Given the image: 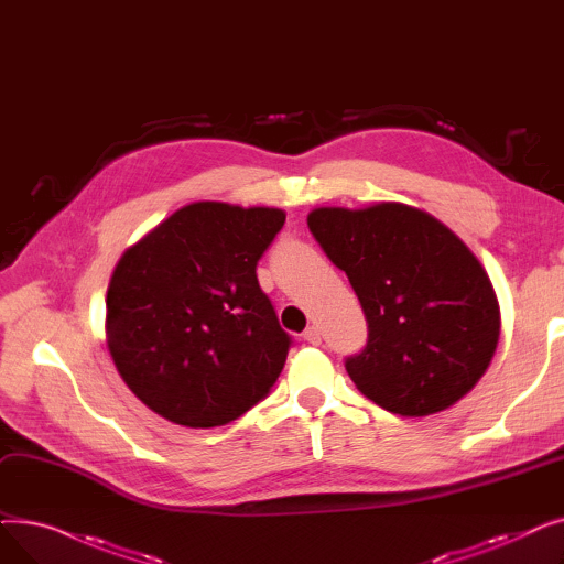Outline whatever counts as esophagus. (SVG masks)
<instances>
[{"instance_id":"1","label":"esophagus","mask_w":564,"mask_h":564,"mask_svg":"<svg viewBox=\"0 0 564 564\" xmlns=\"http://www.w3.org/2000/svg\"><path fill=\"white\" fill-rule=\"evenodd\" d=\"M302 336H304V340L311 343V345H319V343H322V334H319L317 327H308Z\"/></svg>"}]
</instances>
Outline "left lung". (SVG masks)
<instances>
[{
  "label": "left lung",
  "instance_id": "obj_1",
  "mask_svg": "<svg viewBox=\"0 0 564 564\" xmlns=\"http://www.w3.org/2000/svg\"><path fill=\"white\" fill-rule=\"evenodd\" d=\"M308 228L361 302L368 340L345 370L366 398L430 416L476 387L500 313L482 264L451 228L402 203L317 207Z\"/></svg>",
  "mask_w": 564,
  "mask_h": 564
}]
</instances>
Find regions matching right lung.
<instances>
[{
  "instance_id": "right-lung-1",
  "label": "right lung",
  "mask_w": 564,
  "mask_h": 564,
  "mask_svg": "<svg viewBox=\"0 0 564 564\" xmlns=\"http://www.w3.org/2000/svg\"><path fill=\"white\" fill-rule=\"evenodd\" d=\"M285 224L276 207H181L118 260L107 345L130 391L162 419L217 427L272 391L292 336L256 267Z\"/></svg>"
}]
</instances>
